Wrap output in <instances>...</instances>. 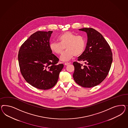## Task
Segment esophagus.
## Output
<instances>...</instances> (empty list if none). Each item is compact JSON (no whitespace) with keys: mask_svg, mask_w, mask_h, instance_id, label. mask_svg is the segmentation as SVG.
Listing matches in <instances>:
<instances>
[{"mask_svg":"<svg viewBox=\"0 0 128 128\" xmlns=\"http://www.w3.org/2000/svg\"><path fill=\"white\" fill-rule=\"evenodd\" d=\"M70 64V63H69V62H65V63H64V64H65L66 66H68V65H69Z\"/></svg>","mask_w":128,"mask_h":128,"instance_id":"34e87169","label":"esophagus"}]
</instances>
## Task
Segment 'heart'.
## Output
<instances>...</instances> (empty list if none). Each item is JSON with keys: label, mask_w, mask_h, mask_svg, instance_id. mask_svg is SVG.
<instances>
[{"label": "heart", "mask_w": 128, "mask_h": 128, "mask_svg": "<svg viewBox=\"0 0 128 128\" xmlns=\"http://www.w3.org/2000/svg\"><path fill=\"white\" fill-rule=\"evenodd\" d=\"M57 42H52L50 44V50L55 54L60 55V60L66 62L71 60L74 56H78L83 54L85 50L86 41L84 36H76L70 31H66L59 35Z\"/></svg>", "instance_id": "obj_1"}]
</instances>
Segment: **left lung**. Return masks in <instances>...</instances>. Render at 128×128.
<instances>
[{
  "mask_svg": "<svg viewBox=\"0 0 128 128\" xmlns=\"http://www.w3.org/2000/svg\"><path fill=\"white\" fill-rule=\"evenodd\" d=\"M87 35V43L82 54L78 57V61L84 62L82 65L73 63L74 71L73 76L78 84L91 88L99 84L108 74L112 62L110 47L103 36L92 28H82Z\"/></svg>",
  "mask_w": 128,
  "mask_h": 128,
  "instance_id": "8db88e82",
  "label": "left lung"
}]
</instances>
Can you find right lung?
Segmentation results:
<instances>
[{
  "mask_svg": "<svg viewBox=\"0 0 128 128\" xmlns=\"http://www.w3.org/2000/svg\"><path fill=\"white\" fill-rule=\"evenodd\" d=\"M52 31L36 32L20 47L18 61L20 71L29 84L40 90L52 88L57 82L63 64L50 49Z\"/></svg>",
  "mask_w": 128,
  "mask_h": 128,
  "instance_id": "obj_1",
  "label": "right lung"
}]
</instances>
